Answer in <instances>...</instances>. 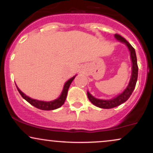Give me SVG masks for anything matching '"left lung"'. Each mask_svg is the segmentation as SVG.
Listing matches in <instances>:
<instances>
[{"instance_id": "8db88e82", "label": "left lung", "mask_w": 153, "mask_h": 153, "mask_svg": "<svg viewBox=\"0 0 153 153\" xmlns=\"http://www.w3.org/2000/svg\"><path fill=\"white\" fill-rule=\"evenodd\" d=\"M115 38L121 42H123L127 45L129 52H130V57L132 62V66H131V79L129 80V85H127V88L125 89L121 94L118 95L117 97H114V99L110 100H102L98 99L94 97L89 92H87L88 98L90 100V101L93 104L96 106L99 107L101 108H114L121 105L122 103H124L126 101H127L128 99L130 97V96L132 94L134 91L135 85H136L137 80L138 77V66H137V56L135 53L134 49L133 47L129 44L127 40L124 37H122L121 35L116 34L114 35Z\"/></svg>"}]
</instances>
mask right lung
Listing matches in <instances>:
<instances>
[{"label":"right lung","instance_id":"obj_1","mask_svg":"<svg viewBox=\"0 0 153 153\" xmlns=\"http://www.w3.org/2000/svg\"><path fill=\"white\" fill-rule=\"evenodd\" d=\"M75 77H73V78L69 79V80L67 81L65 83L64 87H63V90L62 91V94H61L60 96L58 99L54 100V101H39V100H36V99H33L29 97V96H26L24 93L22 92L18 87L16 86L17 89H18L19 94H21V96L24 98V99L26 100V101H28L31 105L34 106L36 108H39V109L42 110H46V111H49V110H54L56 109V108H58L60 106H62L63 105V103H65V101L67 95H68V88H69L70 85H71L72 81L74 80Z\"/></svg>","mask_w":153,"mask_h":153}]
</instances>
